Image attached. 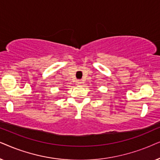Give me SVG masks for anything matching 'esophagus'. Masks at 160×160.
Segmentation results:
<instances>
[{
	"mask_svg": "<svg viewBox=\"0 0 160 160\" xmlns=\"http://www.w3.org/2000/svg\"><path fill=\"white\" fill-rule=\"evenodd\" d=\"M77 84H78V85L82 84V81H81V80H77Z\"/></svg>",
	"mask_w": 160,
	"mask_h": 160,
	"instance_id": "34e87169",
	"label": "esophagus"
}]
</instances>
